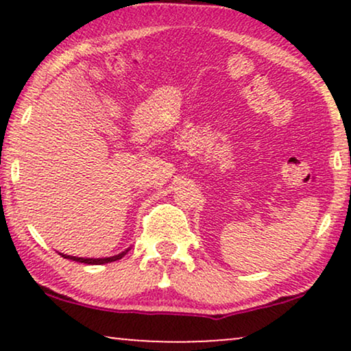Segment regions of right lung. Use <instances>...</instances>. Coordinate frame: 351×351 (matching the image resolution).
Listing matches in <instances>:
<instances>
[{"mask_svg":"<svg viewBox=\"0 0 351 351\" xmlns=\"http://www.w3.org/2000/svg\"><path fill=\"white\" fill-rule=\"evenodd\" d=\"M128 251H129V249H128ZM128 251H124V252H121V254H118V256H113V257H105V258H83V257L65 256V254H62V257L70 258V261H75V262H80V263H89V265H102V263H108V262L119 261V258H123L124 256H126Z\"/></svg>","mask_w":351,"mask_h":351,"instance_id":"obj_1","label":"right lung"}]
</instances>
